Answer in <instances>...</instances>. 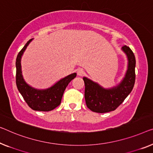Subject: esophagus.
I'll use <instances>...</instances> for the list:
<instances>
[{"label":"esophagus","instance_id":"1","mask_svg":"<svg viewBox=\"0 0 153 153\" xmlns=\"http://www.w3.org/2000/svg\"><path fill=\"white\" fill-rule=\"evenodd\" d=\"M84 74H85V72L84 71V70L82 69H79L77 71V76H83Z\"/></svg>","mask_w":153,"mask_h":153}]
</instances>
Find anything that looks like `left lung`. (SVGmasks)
<instances>
[{
    "label": "left lung",
    "instance_id": "8db88e82",
    "mask_svg": "<svg viewBox=\"0 0 153 153\" xmlns=\"http://www.w3.org/2000/svg\"><path fill=\"white\" fill-rule=\"evenodd\" d=\"M122 50L127 57V70L117 85L104 88L86 77H83L86 106L93 112L104 113L115 110L133 90L135 81V57L129 47H122Z\"/></svg>",
    "mask_w": 153,
    "mask_h": 153
}]
</instances>
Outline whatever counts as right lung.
<instances>
[{
    "label": "right lung",
    "instance_id": "right-lung-1",
    "mask_svg": "<svg viewBox=\"0 0 153 153\" xmlns=\"http://www.w3.org/2000/svg\"><path fill=\"white\" fill-rule=\"evenodd\" d=\"M32 40L33 38L26 43L17 56L16 61V82L18 91L31 108L38 111H50L60 105L66 87L76 77L77 74L76 73L70 74L60 79L53 86L45 89L33 88L27 84L22 74L21 58L27 46Z\"/></svg>",
    "mask_w": 153,
    "mask_h": 153
}]
</instances>
